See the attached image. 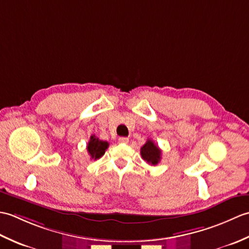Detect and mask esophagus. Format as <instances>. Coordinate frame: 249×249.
<instances>
[{
	"mask_svg": "<svg viewBox=\"0 0 249 249\" xmlns=\"http://www.w3.org/2000/svg\"><path fill=\"white\" fill-rule=\"evenodd\" d=\"M128 141H129V139L126 138V137H120L119 138V143H121V144L128 143Z\"/></svg>",
	"mask_w": 249,
	"mask_h": 249,
	"instance_id": "obj_1",
	"label": "esophagus"
}]
</instances>
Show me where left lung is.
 I'll list each match as a JSON object with an SVG mask.
<instances>
[{
	"instance_id": "8db88e82",
	"label": "left lung",
	"mask_w": 249,
	"mask_h": 249,
	"mask_svg": "<svg viewBox=\"0 0 249 249\" xmlns=\"http://www.w3.org/2000/svg\"><path fill=\"white\" fill-rule=\"evenodd\" d=\"M141 156L143 160L149 162L150 165L155 166L160 161L161 158V150L158 147L153 140L147 139L145 144L141 147Z\"/></svg>"
}]
</instances>
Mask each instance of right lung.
Here are the masks:
<instances>
[{
  "instance_id": "obj_1",
  "label": "right lung",
  "mask_w": 249,
  "mask_h": 249,
  "mask_svg": "<svg viewBox=\"0 0 249 249\" xmlns=\"http://www.w3.org/2000/svg\"><path fill=\"white\" fill-rule=\"evenodd\" d=\"M108 146H109V143L107 141L99 140L96 136L92 135L88 143L87 150L92 160H96L105 154V152L108 149Z\"/></svg>"
}]
</instances>
